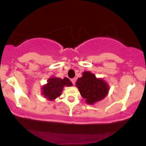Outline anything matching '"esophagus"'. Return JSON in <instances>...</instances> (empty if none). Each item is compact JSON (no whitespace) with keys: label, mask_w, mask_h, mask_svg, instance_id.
<instances>
[{"label":"esophagus","mask_w":146,"mask_h":146,"mask_svg":"<svg viewBox=\"0 0 146 146\" xmlns=\"http://www.w3.org/2000/svg\"><path fill=\"white\" fill-rule=\"evenodd\" d=\"M71 82H72V83L73 84H75V82H76V79H75V78H73V79H71Z\"/></svg>","instance_id":"34e87169"}]
</instances>
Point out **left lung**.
I'll return each instance as SVG.
<instances>
[{"instance_id":"8db88e82","label":"left lung","mask_w":146,"mask_h":146,"mask_svg":"<svg viewBox=\"0 0 146 146\" xmlns=\"http://www.w3.org/2000/svg\"><path fill=\"white\" fill-rule=\"evenodd\" d=\"M80 95L88 104H94L108 95L109 85L103 79L98 78L90 71L83 72L82 76L76 81Z\"/></svg>"}]
</instances>
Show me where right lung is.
Listing matches in <instances>:
<instances>
[{"mask_svg":"<svg viewBox=\"0 0 146 146\" xmlns=\"http://www.w3.org/2000/svg\"><path fill=\"white\" fill-rule=\"evenodd\" d=\"M73 84L67 78L61 79L51 77L48 79L47 83L42 86V94L49 101H53L59 98L64 86H71Z\"/></svg>","mask_w":146,"mask_h":146,"instance_id":"right-lung-1","label":"right lung"}]
</instances>
